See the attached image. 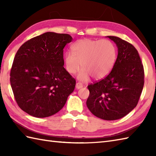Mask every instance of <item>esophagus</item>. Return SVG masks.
Here are the masks:
<instances>
[{
	"label": "esophagus",
	"mask_w": 156,
	"mask_h": 156,
	"mask_svg": "<svg viewBox=\"0 0 156 156\" xmlns=\"http://www.w3.org/2000/svg\"><path fill=\"white\" fill-rule=\"evenodd\" d=\"M83 87V85H82L80 82H77L76 84V89H80Z\"/></svg>",
	"instance_id": "obj_1"
}]
</instances>
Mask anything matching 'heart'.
I'll return each mask as SVG.
<instances>
[{"label":"heart","mask_w":156,"mask_h":156,"mask_svg":"<svg viewBox=\"0 0 156 156\" xmlns=\"http://www.w3.org/2000/svg\"><path fill=\"white\" fill-rule=\"evenodd\" d=\"M71 51L66 52L64 62L66 71L75 74L80 67L79 80L87 81L90 76L96 80L103 78L110 72L117 59V49L107 39H80L71 46Z\"/></svg>","instance_id":"b5f03b06"}]
</instances>
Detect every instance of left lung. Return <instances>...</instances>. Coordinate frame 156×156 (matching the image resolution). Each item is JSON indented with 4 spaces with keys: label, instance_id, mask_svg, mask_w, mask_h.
I'll return each instance as SVG.
<instances>
[{
    "label": "left lung",
    "instance_id": "8db88e82",
    "mask_svg": "<svg viewBox=\"0 0 156 156\" xmlns=\"http://www.w3.org/2000/svg\"><path fill=\"white\" fill-rule=\"evenodd\" d=\"M107 37L117 45V58L107 76L88 86L87 105L96 117L113 121L125 117L137 106L144 85V70L133 45L115 36Z\"/></svg>",
    "mask_w": 156,
    "mask_h": 156
}]
</instances>
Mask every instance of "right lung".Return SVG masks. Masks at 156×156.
Returning a JSON list of instances; mask_svg holds the SVG:
<instances>
[{"label":"right lung","mask_w":156,"mask_h":156,"mask_svg":"<svg viewBox=\"0 0 156 156\" xmlns=\"http://www.w3.org/2000/svg\"><path fill=\"white\" fill-rule=\"evenodd\" d=\"M72 37L47 32L24 43L15 56L10 82L23 111L44 118L57 113L74 91L76 80L64 68V48Z\"/></svg>","instance_id":"add662e5"}]
</instances>
